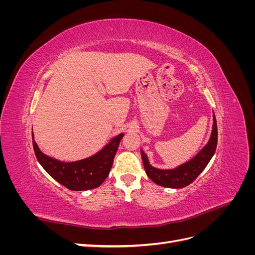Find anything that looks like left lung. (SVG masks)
Listing matches in <instances>:
<instances>
[{
	"mask_svg": "<svg viewBox=\"0 0 255 255\" xmlns=\"http://www.w3.org/2000/svg\"><path fill=\"white\" fill-rule=\"evenodd\" d=\"M218 130L215 114H213V129L210 140L196 155L186 163L173 169H158L153 167L146 154L140 149L142 163L146 175L159 186L168 188H183L194 182L210 163L217 148Z\"/></svg>",
	"mask_w": 255,
	"mask_h": 255,
	"instance_id": "8db88e82",
	"label": "left lung"
}]
</instances>
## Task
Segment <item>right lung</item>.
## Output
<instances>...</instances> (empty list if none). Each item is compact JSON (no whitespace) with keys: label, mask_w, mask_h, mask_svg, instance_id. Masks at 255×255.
<instances>
[{"label":"right lung","mask_w":255,"mask_h":255,"mask_svg":"<svg viewBox=\"0 0 255 255\" xmlns=\"http://www.w3.org/2000/svg\"><path fill=\"white\" fill-rule=\"evenodd\" d=\"M32 136L35 155L44 170L68 189L82 191L97 188L105 181L125 134L121 133L112 138L102 150L92 156L75 161H61L47 155L34 140V133Z\"/></svg>","instance_id":"add662e5"}]
</instances>
